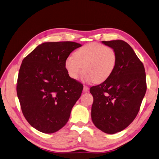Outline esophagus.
<instances>
[{"label":"esophagus","instance_id":"esophagus-1","mask_svg":"<svg viewBox=\"0 0 159 159\" xmlns=\"http://www.w3.org/2000/svg\"><path fill=\"white\" fill-rule=\"evenodd\" d=\"M88 90H89V88H88V86H86V85H84L83 86V92H88Z\"/></svg>","mask_w":159,"mask_h":159}]
</instances>
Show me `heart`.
Masks as SVG:
<instances>
[{
  "instance_id": "heart-1",
  "label": "heart",
  "mask_w": 159,
  "mask_h": 159,
  "mask_svg": "<svg viewBox=\"0 0 159 159\" xmlns=\"http://www.w3.org/2000/svg\"><path fill=\"white\" fill-rule=\"evenodd\" d=\"M117 57L114 49L101 43H88L78 49L65 61L70 78L76 80L83 72L88 81L101 83L108 79L116 67Z\"/></svg>"
}]
</instances>
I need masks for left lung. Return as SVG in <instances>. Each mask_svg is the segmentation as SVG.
Returning a JSON list of instances; mask_svg holds the SVG:
<instances>
[{
    "mask_svg": "<svg viewBox=\"0 0 159 159\" xmlns=\"http://www.w3.org/2000/svg\"><path fill=\"white\" fill-rule=\"evenodd\" d=\"M116 52L117 62L110 77L90 88L94 98L92 120L105 133L113 134L137 116L147 85L145 68L134 51L122 40L102 41Z\"/></svg>",
    "mask_w": 159,
    "mask_h": 159,
    "instance_id": "1",
    "label": "left lung"
}]
</instances>
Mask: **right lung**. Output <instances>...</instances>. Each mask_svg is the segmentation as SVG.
<instances>
[{
	"mask_svg": "<svg viewBox=\"0 0 159 159\" xmlns=\"http://www.w3.org/2000/svg\"><path fill=\"white\" fill-rule=\"evenodd\" d=\"M80 47L71 41L43 43L22 61L17 96L25 118L40 132L54 133L65 126L81 95L83 84L70 78L65 66Z\"/></svg>",
	"mask_w": 159,
	"mask_h": 159,
	"instance_id": "add662e5",
	"label": "right lung"
}]
</instances>
